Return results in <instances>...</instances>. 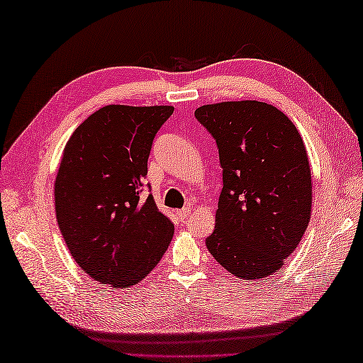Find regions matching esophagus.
Segmentation results:
<instances>
[{"instance_id":"34e87169","label":"esophagus","mask_w":363,"mask_h":363,"mask_svg":"<svg viewBox=\"0 0 363 363\" xmlns=\"http://www.w3.org/2000/svg\"><path fill=\"white\" fill-rule=\"evenodd\" d=\"M176 215H177V218H179V220H186L189 215H190V209H187V207H184V209L176 211Z\"/></svg>"}]
</instances>
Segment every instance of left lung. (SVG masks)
<instances>
[{
  "label": "left lung",
  "mask_w": 363,
  "mask_h": 363,
  "mask_svg": "<svg viewBox=\"0 0 363 363\" xmlns=\"http://www.w3.org/2000/svg\"><path fill=\"white\" fill-rule=\"evenodd\" d=\"M195 117L217 143L223 168L207 250L240 279H264L298 248L311 220L303 138L287 115L260 101L207 104Z\"/></svg>",
  "instance_id": "1"
}]
</instances>
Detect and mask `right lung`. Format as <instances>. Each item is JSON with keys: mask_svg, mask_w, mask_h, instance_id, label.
I'll return each instance as SVG.
<instances>
[{"mask_svg": "<svg viewBox=\"0 0 363 363\" xmlns=\"http://www.w3.org/2000/svg\"><path fill=\"white\" fill-rule=\"evenodd\" d=\"M173 111L106 106L65 145L54 184L57 225L84 272L115 289L145 279L172 242L173 223L142 191L152 140Z\"/></svg>", "mask_w": 363, "mask_h": 363, "instance_id": "obj_1", "label": "right lung"}]
</instances>
